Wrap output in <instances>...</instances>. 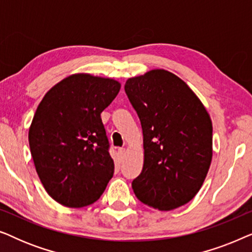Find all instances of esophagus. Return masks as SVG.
I'll return each mask as SVG.
<instances>
[{
  "label": "esophagus",
  "instance_id": "1",
  "mask_svg": "<svg viewBox=\"0 0 252 252\" xmlns=\"http://www.w3.org/2000/svg\"><path fill=\"white\" fill-rule=\"evenodd\" d=\"M125 148H119V149H118V154L120 155V157H124V155H125Z\"/></svg>",
  "mask_w": 252,
  "mask_h": 252
}]
</instances>
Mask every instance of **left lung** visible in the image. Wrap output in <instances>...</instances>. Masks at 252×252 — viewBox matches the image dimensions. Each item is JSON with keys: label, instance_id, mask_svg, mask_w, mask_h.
<instances>
[{"label": "left lung", "instance_id": "obj_1", "mask_svg": "<svg viewBox=\"0 0 252 252\" xmlns=\"http://www.w3.org/2000/svg\"><path fill=\"white\" fill-rule=\"evenodd\" d=\"M125 92L142 126L144 163L132 182L151 208L170 211L191 201L212 159V123L184 80L165 70L130 78Z\"/></svg>", "mask_w": 252, "mask_h": 252}]
</instances>
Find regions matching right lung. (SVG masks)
<instances>
[{"label":"right lung","instance_id":"right-lung-1","mask_svg":"<svg viewBox=\"0 0 252 252\" xmlns=\"http://www.w3.org/2000/svg\"><path fill=\"white\" fill-rule=\"evenodd\" d=\"M120 91L118 81L79 73L44 95L29 132L37 175L55 201L67 208L91 205L115 172L101 113Z\"/></svg>","mask_w":252,"mask_h":252}]
</instances>
